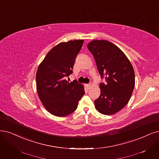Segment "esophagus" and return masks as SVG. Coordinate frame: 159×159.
I'll use <instances>...</instances> for the list:
<instances>
[{"label":"esophagus","mask_w":159,"mask_h":159,"mask_svg":"<svg viewBox=\"0 0 159 159\" xmlns=\"http://www.w3.org/2000/svg\"><path fill=\"white\" fill-rule=\"evenodd\" d=\"M86 87H87V88H88V89H89L90 87H91V84H86Z\"/></svg>","instance_id":"1"}]
</instances>
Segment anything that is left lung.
<instances>
[{
    "instance_id": "8db88e82",
    "label": "left lung",
    "mask_w": 159,
    "mask_h": 159,
    "mask_svg": "<svg viewBox=\"0 0 159 159\" xmlns=\"http://www.w3.org/2000/svg\"><path fill=\"white\" fill-rule=\"evenodd\" d=\"M87 48L94 57L101 79V95L94 101L97 110L106 115L115 114L127 105L135 86L134 68L120 49L111 42L94 40Z\"/></svg>"
}]
</instances>
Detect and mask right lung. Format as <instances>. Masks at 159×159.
<instances>
[{"label": "right lung", "instance_id": "right-lung-1", "mask_svg": "<svg viewBox=\"0 0 159 159\" xmlns=\"http://www.w3.org/2000/svg\"><path fill=\"white\" fill-rule=\"evenodd\" d=\"M84 40L61 43L49 51L38 67L36 85L43 106L52 114L66 116L74 112L85 94L77 80L67 81Z\"/></svg>", "mask_w": 159, "mask_h": 159}]
</instances>
